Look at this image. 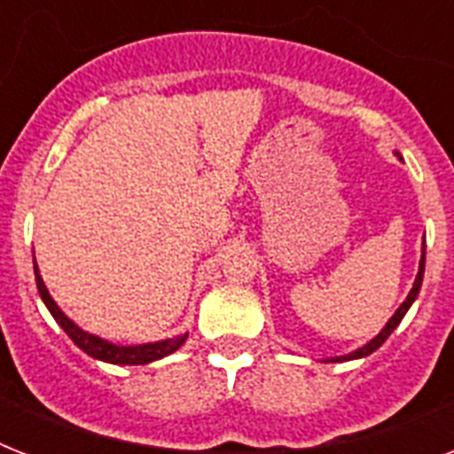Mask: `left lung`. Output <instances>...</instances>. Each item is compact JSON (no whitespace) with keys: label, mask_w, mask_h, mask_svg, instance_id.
Wrapping results in <instances>:
<instances>
[{"label":"left lung","mask_w":454,"mask_h":454,"mask_svg":"<svg viewBox=\"0 0 454 454\" xmlns=\"http://www.w3.org/2000/svg\"><path fill=\"white\" fill-rule=\"evenodd\" d=\"M395 155H398V153H395ZM398 157H401V155H398ZM422 278H424V247H422V262H419V273H417V278H415V285H412V290H410L408 299H405V301H403L401 306H398V310H395L394 316H391V320H388V323L384 325V330H381L380 334H377V337L372 339V341H367L365 346H360L358 351L348 353V356H339V358H330V363H344V360L365 358V356H370V353H372V351H377V348H380V346L384 344V341H387L388 334H391V332H394L395 327H398V323H401V320H403V316L408 313V309H410V306H412V301H415V299H417V294H419V287H422Z\"/></svg>","instance_id":"1"}]
</instances>
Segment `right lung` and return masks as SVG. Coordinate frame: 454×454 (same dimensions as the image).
<instances>
[{"mask_svg":"<svg viewBox=\"0 0 454 454\" xmlns=\"http://www.w3.org/2000/svg\"><path fill=\"white\" fill-rule=\"evenodd\" d=\"M35 280H37V290L42 301L46 303V309L51 310V316L56 317V323L66 330V334L73 339L74 344L80 346L82 351L91 356L96 360H103V363H113V365H148L153 360H160L164 356H169L176 348H181V344L185 341L188 334H181L176 339H164V341H155V344H138V346H117L110 344L106 339L96 337V334H89V332L80 330L77 325L70 320V317L63 313V310L56 306V301L51 299L49 290H46L44 280L39 276L37 263H35Z\"/></svg>","mask_w":454,"mask_h":454,"instance_id":"obj_1","label":"right lung"}]
</instances>
